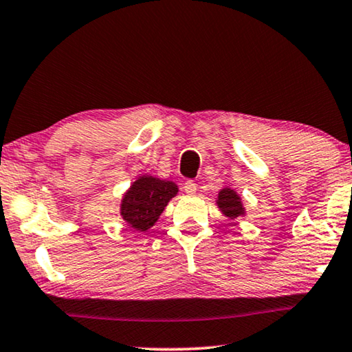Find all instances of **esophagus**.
<instances>
[{"instance_id":"obj_1","label":"esophagus","mask_w":352,"mask_h":352,"mask_svg":"<svg viewBox=\"0 0 352 352\" xmlns=\"http://www.w3.org/2000/svg\"><path fill=\"white\" fill-rule=\"evenodd\" d=\"M196 191H197V185H196V183H194L192 180H188V182L185 183V192L189 194V196H192V194H196Z\"/></svg>"}]
</instances>
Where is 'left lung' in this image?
Segmentation results:
<instances>
[{
  "mask_svg": "<svg viewBox=\"0 0 352 352\" xmlns=\"http://www.w3.org/2000/svg\"><path fill=\"white\" fill-rule=\"evenodd\" d=\"M216 205L222 214L230 221H236L238 217L246 216V206H244L241 196L230 186H224L217 192Z\"/></svg>",
  "mask_w": 352,
  "mask_h": 352,
  "instance_id": "1",
  "label": "left lung"
}]
</instances>
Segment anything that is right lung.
<instances>
[{"instance_id": "obj_1", "label": "right lung", "mask_w": 352, "mask_h": 352, "mask_svg": "<svg viewBox=\"0 0 352 352\" xmlns=\"http://www.w3.org/2000/svg\"><path fill=\"white\" fill-rule=\"evenodd\" d=\"M177 194L178 186L174 182L150 174L139 175L122 196L120 217L133 230L147 232Z\"/></svg>"}]
</instances>
